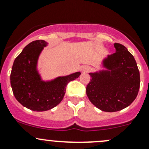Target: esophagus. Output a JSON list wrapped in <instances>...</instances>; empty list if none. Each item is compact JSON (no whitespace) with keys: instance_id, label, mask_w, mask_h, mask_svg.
I'll return each instance as SVG.
<instances>
[{"instance_id":"obj_1","label":"esophagus","mask_w":149,"mask_h":149,"mask_svg":"<svg viewBox=\"0 0 149 149\" xmlns=\"http://www.w3.org/2000/svg\"><path fill=\"white\" fill-rule=\"evenodd\" d=\"M82 72H88L91 70V68L89 66H84L81 69Z\"/></svg>"}]
</instances>
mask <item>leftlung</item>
Masks as SVG:
<instances>
[{"instance_id":"obj_1","label":"left lung","mask_w":149,"mask_h":149,"mask_svg":"<svg viewBox=\"0 0 149 149\" xmlns=\"http://www.w3.org/2000/svg\"><path fill=\"white\" fill-rule=\"evenodd\" d=\"M116 52L104 60L108 70L90 73L86 86L91 102L104 112H117L127 107L135 100L140 88V73L133 55L120 43Z\"/></svg>"}]
</instances>
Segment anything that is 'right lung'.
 Here are the masks:
<instances>
[{"label": "right lung", "mask_w": 149, "mask_h": 149, "mask_svg": "<svg viewBox=\"0 0 149 149\" xmlns=\"http://www.w3.org/2000/svg\"><path fill=\"white\" fill-rule=\"evenodd\" d=\"M47 45L44 40H35L27 45L15 59L10 76L16 100L25 107L37 112L49 110L60 104L68 84L81 74L76 72L51 81H42L36 67L39 55Z\"/></svg>", "instance_id": "right-lung-1"}]
</instances>
